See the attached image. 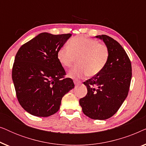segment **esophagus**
I'll list each match as a JSON object with an SVG mask.
<instances>
[{"label":"esophagus","mask_w":146,"mask_h":146,"mask_svg":"<svg viewBox=\"0 0 146 146\" xmlns=\"http://www.w3.org/2000/svg\"><path fill=\"white\" fill-rule=\"evenodd\" d=\"M74 84L76 86V85H78V84H80L81 82L80 81H78V80H74Z\"/></svg>","instance_id":"34e87169"}]
</instances>
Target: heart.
<instances>
[{
	"label": "heart",
	"instance_id": "b5f03b06",
	"mask_svg": "<svg viewBox=\"0 0 146 146\" xmlns=\"http://www.w3.org/2000/svg\"><path fill=\"white\" fill-rule=\"evenodd\" d=\"M109 57L106 45L83 36L72 38L68 42V46L61 47L57 52L58 60L64 67L72 66L77 58L78 64L68 74L72 78L98 74L107 64Z\"/></svg>",
	"mask_w": 146,
	"mask_h": 146
}]
</instances>
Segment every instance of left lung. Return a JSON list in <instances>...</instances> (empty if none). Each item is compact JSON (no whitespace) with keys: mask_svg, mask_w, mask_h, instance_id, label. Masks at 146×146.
<instances>
[{"mask_svg":"<svg viewBox=\"0 0 146 146\" xmlns=\"http://www.w3.org/2000/svg\"><path fill=\"white\" fill-rule=\"evenodd\" d=\"M108 48L107 64L98 74L84 82L88 93L79 100L86 115L93 119H108L126 98L131 78V64L122 46L112 38L98 35Z\"/></svg>","mask_w":146,"mask_h":146,"instance_id":"left-lung-1","label":"left lung"}]
</instances>
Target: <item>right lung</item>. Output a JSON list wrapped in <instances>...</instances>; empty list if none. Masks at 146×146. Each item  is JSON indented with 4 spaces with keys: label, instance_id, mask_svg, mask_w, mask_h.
I'll list each match as a JSON object with an SVG mask.
<instances>
[{
    "label": "right lung",
    "instance_id": "right-lung-1",
    "mask_svg": "<svg viewBox=\"0 0 146 146\" xmlns=\"http://www.w3.org/2000/svg\"><path fill=\"white\" fill-rule=\"evenodd\" d=\"M71 36L42 33L18 50L12 78L20 104L31 114L48 117L56 113L62 97L74 87L72 80L64 78L57 58Z\"/></svg>",
    "mask_w": 146,
    "mask_h": 146
}]
</instances>
